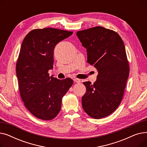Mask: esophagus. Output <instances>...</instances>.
I'll use <instances>...</instances> for the list:
<instances>
[{
    "mask_svg": "<svg viewBox=\"0 0 147 147\" xmlns=\"http://www.w3.org/2000/svg\"><path fill=\"white\" fill-rule=\"evenodd\" d=\"M74 82H76V83H80L81 82L80 80L79 79H74Z\"/></svg>",
    "mask_w": 147,
    "mask_h": 147,
    "instance_id": "esophagus-1",
    "label": "esophagus"
}]
</instances>
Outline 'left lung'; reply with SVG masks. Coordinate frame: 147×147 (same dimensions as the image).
Listing matches in <instances>:
<instances>
[{
	"label": "left lung",
	"mask_w": 147,
	"mask_h": 147,
	"mask_svg": "<svg viewBox=\"0 0 147 147\" xmlns=\"http://www.w3.org/2000/svg\"><path fill=\"white\" fill-rule=\"evenodd\" d=\"M87 50L88 63L98 71L96 81L84 82L86 93L82 99L84 111L99 119L113 113L120 104L129 74L124 43L119 34L97 26L76 33Z\"/></svg>",
	"instance_id": "1"
}]
</instances>
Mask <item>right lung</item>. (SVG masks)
I'll return each mask as SVG.
<instances>
[{"mask_svg":"<svg viewBox=\"0 0 147 147\" xmlns=\"http://www.w3.org/2000/svg\"><path fill=\"white\" fill-rule=\"evenodd\" d=\"M73 32L53 28L34 29L23 40L16 64L21 98L36 117L51 120L57 117L62 99L73 85L69 78L49 76L53 68V49Z\"/></svg>","mask_w":147,"mask_h":147,"instance_id":"1","label":"right lung"}]
</instances>
